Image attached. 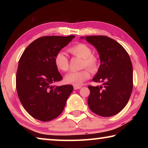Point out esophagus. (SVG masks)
<instances>
[{
  "label": "esophagus",
  "mask_w": 148,
  "mask_h": 148,
  "mask_svg": "<svg viewBox=\"0 0 148 148\" xmlns=\"http://www.w3.org/2000/svg\"><path fill=\"white\" fill-rule=\"evenodd\" d=\"M80 88H82V86H74V90L79 89Z\"/></svg>",
  "instance_id": "obj_1"
}]
</instances>
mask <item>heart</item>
<instances>
[{
  "instance_id": "b5f03b06",
  "label": "heart",
  "mask_w": 148,
  "mask_h": 148,
  "mask_svg": "<svg viewBox=\"0 0 148 148\" xmlns=\"http://www.w3.org/2000/svg\"><path fill=\"white\" fill-rule=\"evenodd\" d=\"M70 53L73 56L83 59L82 67H87L92 72L98 71L99 66V58L92 54V49L88 45L84 43H77L69 49ZM55 64L57 69L61 72L68 71L69 64L68 57L64 52L59 51L54 58ZM90 77V72L88 69H84L78 72H71L67 74L64 77L66 84L74 86H79Z\"/></svg>"
}]
</instances>
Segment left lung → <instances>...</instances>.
Listing matches in <instances>:
<instances>
[{
    "instance_id": "obj_1",
    "label": "left lung",
    "mask_w": 148,
    "mask_h": 148,
    "mask_svg": "<svg viewBox=\"0 0 148 148\" xmlns=\"http://www.w3.org/2000/svg\"><path fill=\"white\" fill-rule=\"evenodd\" d=\"M92 44L99 54L101 64L92 81L102 86H88L87 100L92 112L110 117L124 108L133 87V72L131 59L121 44L106 36L81 37Z\"/></svg>"
}]
</instances>
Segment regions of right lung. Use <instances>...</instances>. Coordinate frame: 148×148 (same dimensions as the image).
Returning <instances> with one entry per match:
<instances>
[{
  "label": "right lung",
  "instance_id": "1",
  "mask_svg": "<svg viewBox=\"0 0 148 148\" xmlns=\"http://www.w3.org/2000/svg\"><path fill=\"white\" fill-rule=\"evenodd\" d=\"M74 38V35L40 37L29 45L19 59L17 95L25 110L35 119L49 121L58 117L73 91L71 85L52 84L62 79L55 64V56Z\"/></svg>",
  "mask_w": 148,
  "mask_h": 148
}]
</instances>
